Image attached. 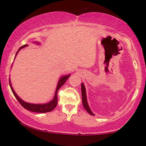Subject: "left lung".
<instances>
[{"mask_svg": "<svg viewBox=\"0 0 146 146\" xmlns=\"http://www.w3.org/2000/svg\"><path fill=\"white\" fill-rule=\"evenodd\" d=\"M81 91H82V104L84 108H85V110L90 113L91 115H95L91 111L90 107H89L88 104L87 102V98H86V88L84 87V84L82 83L81 84Z\"/></svg>", "mask_w": 146, "mask_h": 146, "instance_id": "obj_1", "label": "left lung"}]
</instances>
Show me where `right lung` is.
<instances>
[{"instance_id": "obj_1", "label": "right lung", "mask_w": 146, "mask_h": 146, "mask_svg": "<svg viewBox=\"0 0 146 146\" xmlns=\"http://www.w3.org/2000/svg\"><path fill=\"white\" fill-rule=\"evenodd\" d=\"M38 44V42H36ZM28 46L27 44H25V45H24L23 46H21V48L19 49V50L17 51V52L15 55V56H17V53H18L19 51L21 50L22 48H25V47ZM15 59V58H14ZM70 75H66V76H64L62 77H61L60 78V80L58 81V83L57 84V87H56V91H55V97H54L53 99L51 101V102H49L47 104H29V103H27L26 102H24L23 100L21 99V98H20L18 95H17L15 92L13 88H12L11 84L10 83V81H9V86H10V88H11V90L12 91V92H13V95L15 98H17V100L19 101V102L21 104V105L23 106L24 108H25L26 110H28L29 111H33V112H36V113H47V112H50L51 111L53 110L55 108V107L57 105V102H58V96H57V93H58V91L59 89H60L64 83L66 82V80H67V79L70 77Z\"/></svg>"}]
</instances>
